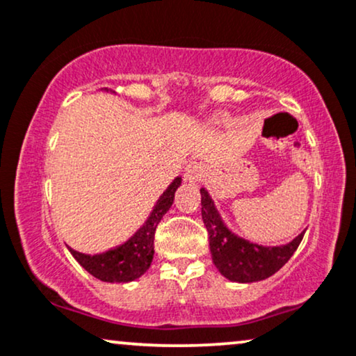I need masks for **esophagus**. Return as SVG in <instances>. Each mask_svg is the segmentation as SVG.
<instances>
[{"label": "esophagus", "instance_id": "34e87169", "mask_svg": "<svg viewBox=\"0 0 356 356\" xmlns=\"http://www.w3.org/2000/svg\"><path fill=\"white\" fill-rule=\"evenodd\" d=\"M204 165L200 163V161H193V163H189L186 170H184V179H186L188 183H197L202 177H204Z\"/></svg>", "mask_w": 356, "mask_h": 356}]
</instances>
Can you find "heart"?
Here are the masks:
<instances>
[{
	"label": "heart",
	"instance_id": "1",
	"mask_svg": "<svg viewBox=\"0 0 356 356\" xmlns=\"http://www.w3.org/2000/svg\"><path fill=\"white\" fill-rule=\"evenodd\" d=\"M220 121H227V119H225V118H222V119H220Z\"/></svg>",
	"mask_w": 356,
	"mask_h": 356
}]
</instances>
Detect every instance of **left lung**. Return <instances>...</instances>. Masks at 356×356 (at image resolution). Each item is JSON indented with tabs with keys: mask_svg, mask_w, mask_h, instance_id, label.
<instances>
[{
	"mask_svg": "<svg viewBox=\"0 0 356 356\" xmlns=\"http://www.w3.org/2000/svg\"><path fill=\"white\" fill-rule=\"evenodd\" d=\"M201 214L209 235L212 261L220 275L235 283H253L275 275L298 250L304 232L280 247H263L238 237L224 224L209 193L201 188Z\"/></svg>",
	"mask_w": 356,
	"mask_h": 356,
	"instance_id": "1",
	"label": "left lung"
}]
</instances>
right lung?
Wrapping results in <instances>:
<instances>
[{
    "mask_svg": "<svg viewBox=\"0 0 356 356\" xmlns=\"http://www.w3.org/2000/svg\"><path fill=\"white\" fill-rule=\"evenodd\" d=\"M179 184H181V177L173 179V183L165 189L163 195L156 201L145 224L122 245L111 248L104 253H96V255H86V253H80L70 247L68 250L88 273L101 281H106V283H127V281L140 278L150 268V263L154 260L156 225L172 207L175 191Z\"/></svg>",
    "mask_w": 356,
    "mask_h": 356,
    "instance_id": "add662e5",
    "label": "right lung"
}]
</instances>
